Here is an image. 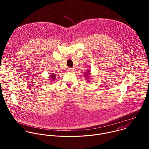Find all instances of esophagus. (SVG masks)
Masks as SVG:
<instances>
[{
    "instance_id": "34e87169",
    "label": "esophagus",
    "mask_w": 149,
    "mask_h": 149,
    "mask_svg": "<svg viewBox=\"0 0 149 149\" xmlns=\"http://www.w3.org/2000/svg\"><path fill=\"white\" fill-rule=\"evenodd\" d=\"M68 70L69 72H72V71L73 70V68H68V70Z\"/></svg>"
}]
</instances>
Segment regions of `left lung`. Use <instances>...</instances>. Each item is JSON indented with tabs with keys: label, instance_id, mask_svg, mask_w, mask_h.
Instances as JSON below:
<instances>
[{
	"label": "left lung",
	"instance_id": "left-lung-1",
	"mask_svg": "<svg viewBox=\"0 0 149 149\" xmlns=\"http://www.w3.org/2000/svg\"><path fill=\"white\" fill-rule=\"evenodd\" d=\"M85 77H87V79H89V77H90V70H87L86 73H85Z\"/></svg>",
	"mask_w": 149,
	"mask_h": 149
}]
</instances>
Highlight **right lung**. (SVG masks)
I'll return each mask as SVG.
<instances>
[{"label":"right lung","instance_id":"1","mask_svg":"<svg viewBox=\"0 0 149 149\" xmlns=\"http://www.w3.org/2000/svg\"><path fill=\"white\" fill-rule=\"evenodd\" d=\"M50 77H51V79H52V80H54V79H55V77H56V75L54 74H50Z\"/></svg>","mask_w":149,"mask_h":149}]
</instances>
